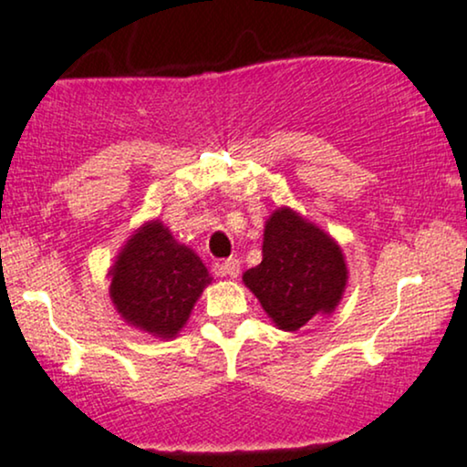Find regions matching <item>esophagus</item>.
<instances>
[{
  "mask_svg": "<svg viewBox=\"0 0 467 467\" xmlns=\"http://www.w3.org/2000/svg\"><path fill=\"white\" fill-rule=\"evenodd\" d=\"M221 275L223 277H232V279H235L240 275V260L238 257H229V260H224L223 264H221Z\"/></svg>",
  "mask_w": 467,
  "mask_h": 467,
  "instance_id": "obj_1",
  "label": "esophagus"
}]
</instances>
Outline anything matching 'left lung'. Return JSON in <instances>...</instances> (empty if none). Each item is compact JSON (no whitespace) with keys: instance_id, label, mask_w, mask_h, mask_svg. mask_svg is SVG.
<instances>
[{"instance_id":"1","label":"left lung","mask_w":467,"mask_h":467,"mask_svg":"<svg viewBox=\"0 0 467 467\" xmlns=\"http://www.w3.org/2000/svg\"><path fill=\"white\" fill-rule=\"evenodd\" d=\"M262 253L243 279L279 329L296 331L336 309L348 273L339 246L322 229L281 207L268 218Z\"/></svg>"}]
</instances>
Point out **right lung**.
<instances>
[{
    "instance_id": "right-lung-1",
    "label": "right lung",
    "mask_w": 467,
    "mask_h": 467,
    "mask_svg": "<svg viewBox=\"0 0 467 467\" xmlns=\"http://www.w3.org/2000/svg\"><path fill=\"white\" fill-rule=\"evenodd\" d=\"M212 277L162 223L145 224L120 251L112 268L110 296L136 329L172 337L186 325L194 303Z\"/></svg>"
}]
</instances>
